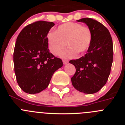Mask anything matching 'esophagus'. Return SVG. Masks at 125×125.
Masks as SVG:
<instances>
[{
    "label": "esophagus",
    "mask_w": 125,
    "mask_h": 125,
    "mask_svg": "<svg viewBox=\"0 0 125 125\" xmlns=\"http://www.w3.org/2000/svg\"><path fill=\"white\" fill-rule=\"evenodd\" d=\"M63 61V63L64 64H68V60H66V59H64L63 61Z\"/></svg>",
    "instance_id": "esophagus-1"
}]
</instances>
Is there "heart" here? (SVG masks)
<instances>
[{
    "label": "heart",
    "instance_id": "heart-1",
    "mask_svg": "<svg viewBox=\"0 0 125 125\" xmlns=\"http://www.w3.org/2000/svg\"><path fill=\"white\" fill-rule=\"evenodd\" d=\"M91 41L90 29L76 22L60 25L55 32L49 33L47 36L48 49L55 56L60 54L66 44L69 46L61 54L63 57H73L76 53L83 54L89 48Z\"/></svg>",
    "mask_w": 125,
    "mask_h": 125
}]
</instances>
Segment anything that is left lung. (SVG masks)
Masks as SVG:
<instances>
[{"instance_id": "left-lung-1", "label": "left lung", "mask_w": 125, "mask_h": 125, "mask_svg": "<svg viewBox=\"0 0 125 125\" xmlns=\"http://www.w3.org/2000/svg\"><path fill=\"white\" fill-rule=\"evenodd\" d=\"M85 23L91 32V41L87 53L78 59L69 61L76 68L71 78L75 89L86 94L98 92L105 85L113 63V46L108 29L91 18L77 21Z\"/></svg>"}]
</instances>
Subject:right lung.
Returning a JSON list of instances; mask_svg holds the SVG:
<instances>
[{
	"mask_svg": "<svg viewBox=\"0 0 125 125\" xmlns=\"http://www.w3.org/2000/svg\"><path fill=\"white\" fill-rule=\"evenodd\" d=\"M54 23L40 21L25 26L19 34L14 51V71L22 91L36 94L49 85L63 63L47 47V34Z\"/></svg>",
	"mask_w": 125,
	"mask_h": 125,
	"instance_id": "obj_1",
	"label": "right lung"
}]
</instances>
